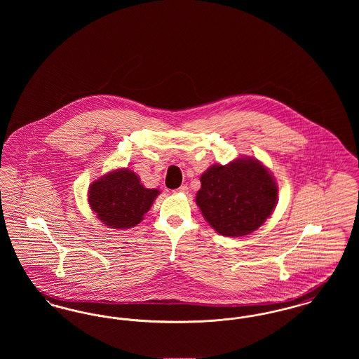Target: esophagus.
<instances>
[{
    "label": "esophagus",
    "instance_id": "obj_1",
    "mask_svg": "<svg viewBox=\"0 0 359 359\" xmlns=\"http://www.w3.org/2000/svg\"><path fill=\"white\" fill-rule=\"evenodd\" d=\"M175 192H182V194H187L188 187L186 184H183V186H180V187L177 188Z\"/></svg>",
    "mask_w": 359,
    "mask_h": 359
}]
</instances>
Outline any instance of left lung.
Here are the masks:
<instances>
[{"label":"left lung","mask_w":359,"mask_h":359,"mask_svg":"<svg viewBox=\"0 0 359 359\" xmlns=\"http://www.w3.org/2000/svg\"><path fill=\"white\" fill-rule=\"evenodd\" d=\"M201 183L196 203L205 221L226 237L250 234L271 217L278 202L271 172L253 157L211 165Z\"/></svg>","instance_id":"left-lung-1"}]
</instances>
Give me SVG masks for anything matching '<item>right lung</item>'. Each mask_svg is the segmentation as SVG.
I'll return each mask as SVG.
<instances>
[{"label":"right lung","instance_id":"add662e5","mask_svg":"<svg viewBox=\"0 0 359 359\" xmlns=\"http://www.w3.org/2000/svg\"><path fill=\"white\" fill-rule=\"evenodd\" d=\"M158 189L145 188L135 172L123 168L110 172L88 188V205L103 224L130 229L149 211Z\"/></svg>","mask_w":359,"mask_h":359}]
</instances>
